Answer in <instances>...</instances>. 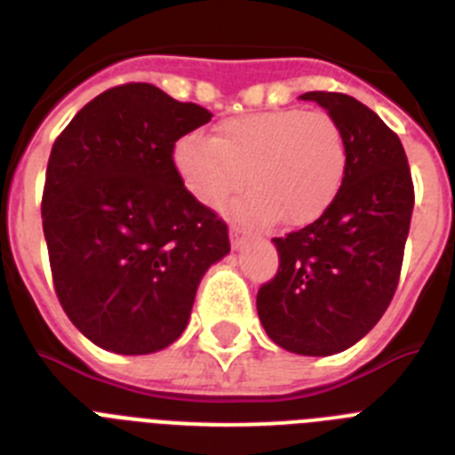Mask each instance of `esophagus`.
I'll return each instance as SVG.
<instances>
[{"instance_id": "obj_1", "label": "esophagus", "mask_w": 455, "mask_h": 455, "mask_svg": "<svg viewBox=\"0 0 455 455\" xmlns=\"http://www.w3.org/2000/svg\"><path fill=\"white\" fill-rule=\"evenodd\" d=\"M243 240H244V233L240 231V228L233 227L231 228V244H233V247H240V244H243Z\"/></svg>"}]
</instances>
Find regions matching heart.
I'll return each instance as SVG.
<instances>
[{"instance_id":"heart-1","label":"heart","mask_w":455,"mask_h":455,"mask_svg":"<svg viewBox=\"0 0 455 455\" xmlns=\"http://www.w3.org/2000/svg\"><path fill=\"white\" fill-rule=\"evenodd\" d=\"M347 141L327 112L270 109L224 118L211 140L188 134L173 164L188 192L217 208L244 183L251 188L231 205L247 227H307L330 211L347 173Z\"/></svg>"}]
</instances>
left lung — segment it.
Returning a JSON list of instances; mask_svg holds the SVG:
<instances>
[{
  "instance_id": "1",
  "label": "left lung",
  "mask_w": 455,
  "mask_h": 455,
  "mask_svg": "<svg viewBox=\"0 0 455 455\" xmlns=\"http://www.w3.org/2000/svg\"><path fill=\"white\" fill-rule=\"evenodd\" d=\"M341 125L347 173L330 211L275 238L279 270L256 295L267 337L288 353H341L366 337L396 293L414 208L398 134L346 93L309 91Z\"/></svg>"
}]
</instances>
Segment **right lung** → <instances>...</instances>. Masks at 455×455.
<instances>
[{"mask_svg": "<svg viewBox=\"0 0 455 455\" xmlns=\"http://www.w3.org/2000/svg\"><path fill=\"white\" fill-rule=\"evenodd\" d=\"M212 114L130 82L86 102L47 160L43 233L57 298L77 330L118 355L167 347L188 327L228 227L189 195L180 137Z\"/></svg>", "mask_w": 455, "mask_h": 455, "instance_id": "right-lung-1", "label": "right lung"}]
</instances>
